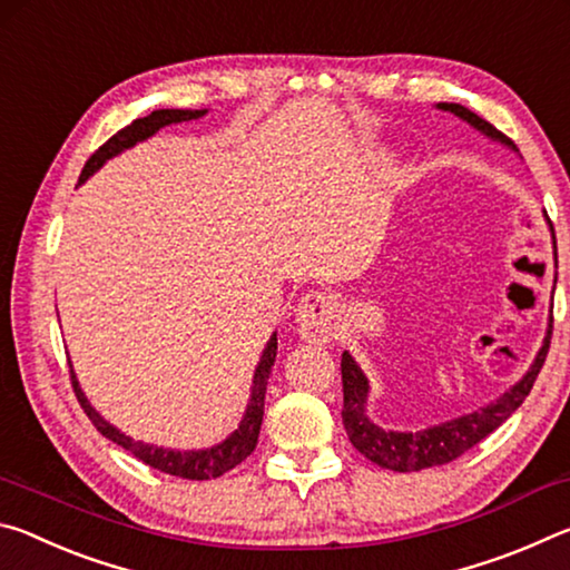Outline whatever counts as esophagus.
<instances>
[{
	"label": "esophagus",
	"instance_id": "34e87169",
	"mask_svg": "<svg viewBox=\"0 0 570 570\" xmlns=\"http://www.w3.org/2000/svg\"><path fill=\"white\" fill-rule=\"evenodd\" d=\"M336 324H340V308L330 294L312 292L298 302L296 326L302 340L326 344L336 336Z\"/></svg>",
	"mask_w": 570,
	"mask_h": 570
}]
</instances>
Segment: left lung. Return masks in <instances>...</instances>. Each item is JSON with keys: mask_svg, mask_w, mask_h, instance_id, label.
<instances>
[{"mask_svg": "<svg viewBox=\"0 0 570 570\" xmlns=\"http://www.w3.org/2000/svg\"><path fill=\"white\" fill-rule=\"evenodd\" d=\"M440 110H448L452 115H458L460 120L470 122L472 128L480 130L488 138L500 140L503 146L515 150V142L508 138V135L493 128L488 120H482L480 115H475L468 108H462L458 102H438ZM548 346H551V330H548L543 346L535 356V362L530 364V370L525 372V377L518 384H513L503 397L495 400L488 407H480L478 412L462 414V417H455L450 422L435 424V428L420 430V432H394V430H384L380 424H374L370 417H366V397H370V382H366L364 372L360 370V364L352 360L350 352L342 354V384H344V410H342V420H344V430L350 435L352 445L362 452L366 460H372L374 465L387 468L394 472H414V470H424L432 465H445V462H452L460 458L462 452H468L470 448H475L480 440H485L490 432L498 430L510 414H513L523 400L533 390V382L538 377V372L543 370Z\"/></svg>", "mask_w": 570, "mask_h": 570, "instance_id": "1", "label": "left lung"}]
</instances>
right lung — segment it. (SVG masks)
<instances>
[{
	"instance_id": "add662e5",
	"label": "right lung",
	"mask_w": 570,
	"mask_h": 570,
	"mask_svg": "<svg viewBox=\"0 0 570 570\" xmlns=\"http://www.w3.org/2000/svg\"><path fill=\"white\" fill-rule=\"evenodd\" d=\"M208 110H153L146 118L132 120L128 128H122L112 135V138L92 153L90 160L85 163V168L80 173V183L88 180L95 170L102 168L105 160H110L118 153L132 148L135 142L150 138L153 132H158L160 128H166L170 122H186V120H198L204 118ZM276 334L268 340L266 350L262 354V362H258L256 372H254V387H250V400L246 404L244 420H240L238 430L230 432V435L218 442L214 448L206 450H170V448H156V445H146V442H138L125 435L118 428H112L108 420L100 417V412L92 407L85 397V392L80 390V382H77L72 366H70V377H72V390L77 394V402L88 414L90 422L98 428L100 435L112 440L115 445H120L135 455L138 460L146 462V465L156 468L160 472H168V475L176 478H186V480H210V478H220L224 472L234 470L238 462H244L250 452H254L256 442H258V430H262V420H264V397H266V382L268 374H272V366L276 362Z\"/></svg>"
}]
</instances>
